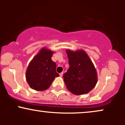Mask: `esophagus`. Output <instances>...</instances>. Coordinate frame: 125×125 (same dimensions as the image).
Listing matches in <instances>:
<instances>
[{"mask_svg":"<svg viewBox=\"0 0 125 125\" xmlns=\"http://www.w3.org/2000/svg\"><path fill=\"white\" fill-rule=\"evenodd\" d=\"M63 74V72H62V73H59V75H60V76H61V77L62 76Z\"/></svg>","mask_w":125,"mask_h":125,"instance_id":"34e87169","label":"esophagus"}]
</instances>
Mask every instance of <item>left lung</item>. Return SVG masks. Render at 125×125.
<instances>
[{
	"instance_id": "8db88e82",
	"label": "left lung",
	"mask_w": 125,
	"mask_h": 125,
	"mask_svg": "<svg viewBox=\"0 0 125 125\" xmlns=\"http://www.w3.org/2000/svg\"><path fill=\"white\" fill-rule=\"evenodd\" d=\"M69 68L63 77L67 89L76 95L91 91L97 82V73L92 61L84 50H66Z\"/></svg>"
}]
</instances>
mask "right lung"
I'll return each mask as SVG.
<instances>
[{"instance_id": "obj_1", "label": "right lung", "mask_w": 125, "mask_h": 125, "mask_svg": "<svg viewBox=\"0 0 125 125\" xmlns=\"http://www.w3.org/2000/svg\"><path fill=\"white\" fill-rule=\"evenodd\" d=\"M54 52L43 47L30 62L26 72V79L29 86L37 91L48 89L56 77V64L52 60Z\"/></svg>"}]
</instances>
